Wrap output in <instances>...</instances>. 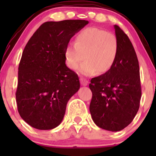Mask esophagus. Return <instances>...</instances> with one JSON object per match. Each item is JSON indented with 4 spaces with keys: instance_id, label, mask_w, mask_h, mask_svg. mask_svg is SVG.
I'll return each mask as SVG.
<instances>
[{
    "instance_id": "1",
    "label": "esophagus",
    "mask_w": 156,
    "mask_h": 156,
    "mask_svg": "<svg viewBox=\"0 0 156 156\" xmlns=\"http://www.w3.org/2000/svg\"><path fill=\"white\" fill-rule=\"evenodd\" d=\"M80 81H81V85H83V86L87 85L88 83H89L88 80H87L86 78H80Z\"/></svg>"
}]
</instances>
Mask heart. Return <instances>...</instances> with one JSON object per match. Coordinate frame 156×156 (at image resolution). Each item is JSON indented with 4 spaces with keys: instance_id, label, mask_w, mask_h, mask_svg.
Masks as SVG:
<instances>
[{
    "instance_id": "1",
    "label": "heart",
    "mask_w": 156,
    "mask_h": 156,
    "mask_svg": "<svg viewBox=\"0 0 156 156\" xmlns=\"http://www.w3.org/2000/svg\"><path fill=\"white\" fill-rule=\"evenodd\" d=\"M119 44L115 36L97 27L81 30L75 37V43H69L65 49L67 66L78 69L83 59L79 71L82 75H92L108 72L115 62Z\"/></svg>"
}]
</instances>
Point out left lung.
I'll return each mask as SVG.
<instances>
[{
    "label": "left lung",
    "mask_w": 156,
    "mask_h": 156,
    "mask_svg": "<svg viewBox=\"0 0 156 156\" xmlns=\"http://www.w3.org/2000/svg\"><path fill=\"white\" fill-rule=\"evenodd\" d=\"M119 52L112 68L90 80V112L94 123L104 130L119 131L130 125L140 107V77L137 56L127 35L114 26Z\"/></svg>",
    "instance_id": "1"
}]
</instances>
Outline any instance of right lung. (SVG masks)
<instances>
[{"label": "right lung", "mask_w": 156, "mask_h": 156, "mask_svg": "<svg viewBox=\"0 0 156 156\" xmlns=\"http://www.w3.org/2000/svg\"><path fill=\"white\" fill-rule=\"evenodd\" d=\"M87 20L46 22L33 34L23 52L16 92L22 119L38 130L62 121L69 100L80 88L78 75L66 65L65 49Z\"/></svg>", "instance_id": "1"}]
</instances>
